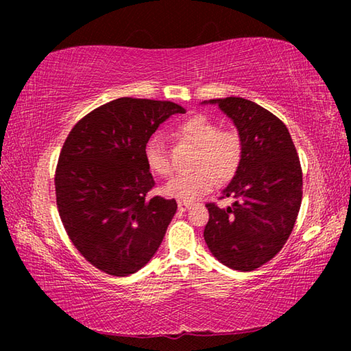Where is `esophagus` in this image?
<instances>
[{
    "mask_svg": "<svg viewBox=\"0 0 351 351\" xmlns=\"http://www.w3.org/2000/svg\"><path fill=\"white\" fill-rule=\"evenodd\" d=\"M190 203H184V201H178V210L180 212H186L189 210Z\"/></svg>",
    "mask_w": 351,
    "mask_h": 351,
    "instance_id": "esophagus-1",
    "label": "esophagus"
}]
</instances>
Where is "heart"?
Listing matches in <instances>:
<instances>
[{
    "instance_id": "obj_1",
    "label": "heart",
    "mask_w": 351,
    "mask_h": 351,
    "mask_svg": "<svg viewBox=\"0 0 351 351\" xmlns=\"http://www.w3.org/2000/svg\"><path fill=\"white\" fill-rule=\"evenodd\" d=\"M178 134L198 147L190 173H180L164 184V193L184 203L195 201L215 187L217 176L221 181L232 178L240 167L243 144L239 133L221 132L210 117L197 114L186 119L178 127ZM147 167L153 173L165 176L171 171L167 150L159 134H153L144 145Z\"/></svg>"
}]
</instances>
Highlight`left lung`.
I'll return each mask as SVG.
<instances>
[{
    "label": "left lung",
    "instance_id": "obj_1",
    "mask_svg": "<svg viewBox=\"0 0 351 351\" xmlns=\"http://www.w3.org/2000/svg\"><path fill=\"white\" fill-rule=\"evenodd\" d=\"M239 132L243 156L224 197L232 206L206 204L207 247L219 263L254 271L280 251L294 228L302 203V169L288 128L280 119L251 100L212 99Z\"/></svg>",
    "mask_w": 351,
    "mask_h": 351
}]
</instances>
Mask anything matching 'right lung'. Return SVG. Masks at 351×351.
<instances>
[{
	"label": "right lung",
	"instance_id": "add662e5",
	"mask_svg": "<svg viewBox=\"0 0 351 351\" xmlns=\"http://www.w3.org/2000/svg\"><path fill=\"white\" fill-rule=\"evenodd\" d=\"M186 110L173 102L121 97L75 123L56 171L57 207L83 257L110 276L145 266L161 246L175 199L148 198L154 180L144 145L162 122Z\"/></svg>",
	"mask_w": 351,
	"mask_h": 351
}]
</instances>
